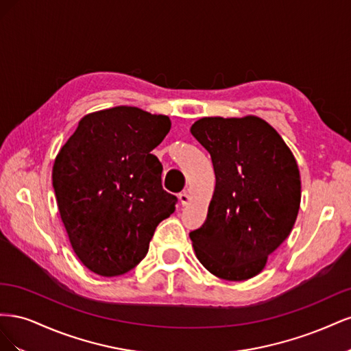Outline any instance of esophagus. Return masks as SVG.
Returning <instances> with one entry per match:
<instances>
[{
  "mask_svg": "<svg viewBox=\"0 0 351 351\" xmlns=\"http://www.w3.org/2000/svg\"><path fill=\"white\" fill-rule=\"evenodd\" d=\"M178 200H180V204H182V205H187L189 204L190 196H189V193L186 192V190L178 195Z\"/></svg>",
  "mask_w": 351,
  "mask_h": 351,
  "instance_id": "34e87169",
  "label": "esophagus"
}]
</instances>
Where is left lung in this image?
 I'll return each instance as SVG.
<instances>
[{
  "label": "left lung",
  "instance_id": "1",
  "mask_svg": "<svg viewBox=\"0 0 351 351\" xmlns=\"http://www.w3.org/2000/svg\"><path fill=\"white\" fill-rule=\"evenodd\" d=\"M210 154L215 190L208 215L190 240L215 277L258 275L289 237L300 208V174L282 137L259 117H205L192 129Z\"/></svg>",
  "mask_w": 351,
  "mask_h": 351
}]
</instances>
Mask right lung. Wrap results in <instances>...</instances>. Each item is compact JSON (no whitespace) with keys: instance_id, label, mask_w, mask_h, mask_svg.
I'll use <instances>...</instances> for the list:
<instances>
[{"instance_id":"add662e5","label":"right lung","mask_w":351,"mask_h":351,"mask_svg":"<svg viewBox=\"0 0 351 351\" xmlns=\"http://www.w3.org/2000/svg\"><path fill=\"white\" fill-rule=\"evenodd\" d=\"M169 129L167 115L115 107L84 115L60 149L52 187L71 247L92 272L133 269L176 210L177 197L162 189V164L151 154Z\"/></svg>"}]
</instances>
